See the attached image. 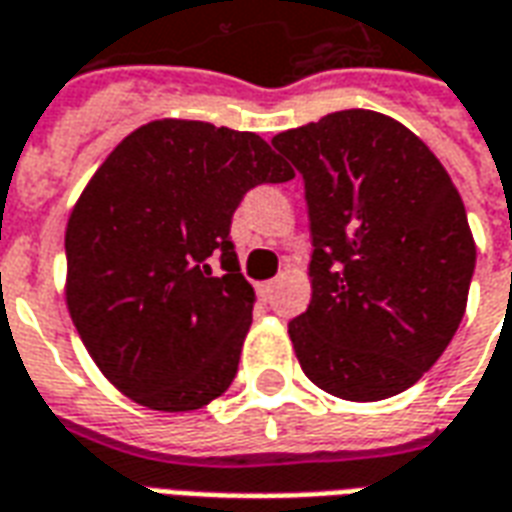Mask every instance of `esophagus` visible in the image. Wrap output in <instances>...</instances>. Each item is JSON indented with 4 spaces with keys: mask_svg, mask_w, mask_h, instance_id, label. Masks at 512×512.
Masks as SVG:
<instances>
[{
    "mask_svg": "<svg viewBox=\"0 0 512 512\" xmlns=\"http://www.w3.org/2000/svg\"><path fill=\"white\" fill-rule=\"evenodd\" d=\"M275 289H278V281H267V283H261V286H259V294L264 297V300H270Z\"/></svg>",
    "mask_w": 512,
    "mask_h": 512,
    "instance_id": "obj_1",
    "label": "esophagus"
}]
</instances>
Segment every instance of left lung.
I'll return each mask as SVG.
<instances>
[{
    "label": "left lung",
    "instance_id": "obj_1",
    "mask_svg": "<svg viewBox=\"0 0 512 512\" xmlns=\"http://www.w3.org/2000/svg\"><path fill=\"white\" fill-rule=\"evenodd\" d=\"M272 147L305 182L311 305L289 322L302 371L343 401L404 393L464 319L475 240L445 166L365 108L286 130Z\"/></svg>",
    "mask_w": 512,
    "mask_h": 512
}]
</instances>
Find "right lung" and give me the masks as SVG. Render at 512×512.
I'll return each instance as SVG.
<instances>
[{
    "instance_id": "add662e5",
    "label": "right lung",
    "mask_w": 512,
    "mask_h": 512,
    "mask_svg": "<svg viewBox=\"0 0 512 512\" xmlns=\"http://www.w3.org/2000/svg\"><path fill=\"white\" fill-rule=\"evenodd\" d=\"M294 171L256 133L193 119L141 125L103 160L65 231L67 311L108 382L190 412L226 393L253 319L231 215Z\"/></svg>"
}]
</instances>
